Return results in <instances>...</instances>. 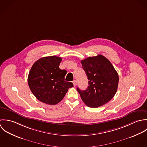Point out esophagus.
Masks as SVG:
<instances>
[{"label":"esophagus","mask_w":147,"mask_h":147,"mask_svg":"<svg viewBox=\"0 0 147 147\" xmlns=\"http://www.w3.org/2000/svg\"><path fill=\"white\" fill-rule=\"evenodd\" d=\"M73 85H74V86H76L77 85V81L76 80L73 81Z\"/></svg>","instance_id":"34e87169"}]
</instances>
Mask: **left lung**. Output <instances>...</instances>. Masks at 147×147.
<instances>
[{
	"label": "left lung",
	"instance_id": "left-lung-1",
	"mask_svg": "<svg viewBox=\"0 0 147 147\" xmlns=\"http://www.w3.org/2000/svg\"><path fill=\"white\" fill-rule=\"evenodd\" d=\"M88 79L85 90H77L86 106H102L109 102L117 91L119 76L110 61L101 55L81 61Z\"/></svg>",
	"mask_w": 147,
	"mask_h": 147
}]
</instances>
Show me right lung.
Returning a JSON list of instances; mask_svg holds the SVG:
<instances>
[{
    "mask_svg": "<svg viewBox=\"0 0 147 147\" xmlns=\"http://www.w3.org/2000/svg\"><path fill=\"white\" fill-rule=\"evenodd\" d=\"M61 57L55 56L38 59L32 65L28 77V83L33 94L40 101L50 105L57 104L65 96L68 89L73 87L65 81L66 70L59 65Z\"/></svg>",
    "mask_w": 147,
    "mask_h": 147,
    "instance_id": "add662e5",
    "label": "right lung"
}]
</instances>
